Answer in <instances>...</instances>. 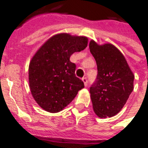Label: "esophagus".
I'll return each mask as SVG.
<instances>
[{
    "label": "esophagus",
    "mask_w": 148,
    "mask_h": 148,
    "mask_svg": "<svg viewBox=\"0 0 148 148\" xmlns=\"http://www.w3.org/2000/svg\"><path fill=\"white\" fill-rule=\"evenodd\" d=\"M82 82H84L85 86H87V85H88V80H87L86 77H83V78H82Z\"/></svg>",
    "instance_id": "34e87169"
}]
</instances>
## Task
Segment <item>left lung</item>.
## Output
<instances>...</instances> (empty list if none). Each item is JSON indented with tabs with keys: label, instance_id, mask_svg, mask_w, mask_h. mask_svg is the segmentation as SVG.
Listing matches in <instances>:
<instances>
[{
	"label": "left lung",
	"instance_id": "8db88e82",
	"mask_svg": "<svg viewBox=\"0 0 148 148\" xmlns=\"http://www.w3.org/2000/svg\"><path fill=\"white\" fill-rule=\"evenodd\" d=\"M90 51L95 58L97 77L90 87V97L95 114L101 118L116 115L133 90V72L124 55L112 43L90 42Z\"/></svg>",
	"mask_w": 148,
	"mask_h": 148
}]
</instances>
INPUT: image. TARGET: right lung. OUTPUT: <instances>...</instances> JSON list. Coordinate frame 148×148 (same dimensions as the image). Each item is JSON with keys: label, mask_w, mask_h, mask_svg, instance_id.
<instances>
[{"label": "right lung", "mask_w": 148, "mask_h": 148, "mask_svg": "<svg viewBox=\"0 0 148 148\" xmlns=\"http://www.w3.org/2000/svg\"><path fill=\"white\" fill-rule=\"evenodd\" d=\"M87 44L86 36L56 34L32 58L28 67L31 93L45 111H62L84 88L83 82L75 76L76 66L70 58L74 52L83 51Z\"/></svg>", "instance_id": "add662e5"}]
</instances>
